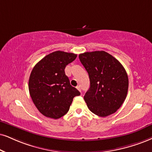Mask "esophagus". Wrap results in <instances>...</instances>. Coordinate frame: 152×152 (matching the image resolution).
Returning a JSON list of instances; mask_svg holds the SVG:
<instances>
[{
  "label": "esophagus",
  "mask_w": 152,
  "mask_h": 152,
  "mask_svg": "<svg viewBox=\"0 0 152 152\" xmlns=\"http://www.w3.org/2000/svg\"><path fill=\"white\" fill-rule=\"evenodd\" d=\"M76 88L80 91V92H81V87H80V86H77V87Z\"/></svg>",
  "instance_id": "1"
}]
</instances>
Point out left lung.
<instances>
[{
  "label": "left lung",
  "mask_w": 152,
  "mask_h": 152,
  "mask_svg": "<svg viewBox=\"0 0 152 152\" xmlns=\"http://www.w3.org/2000/svg\"><path fill=\"white\" fill-rule=\"evenodd\" d=\"M87 71L90 87L84 99L93 113L106 117L116 112L126 98L128 77L121 63L104 50L79 55Z\"/></svg>",
  "instance_id": "1"
}]
</instances>
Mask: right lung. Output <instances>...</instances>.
Listing matches in <instances>:
<instances>
[{
  "instance_id": "add662e5",
  "label": "right lung",
  "mask_w": 152,
  "mask_h": 152,
  "mask_svg": "<svg viewBox=\"0 0 152 152\" xmlns=\"http://www.w3.org/2000/svg\"><path fill=\"white\" fill-rule=\"evenodd\" d=\"M76 58L77 54L57 50L45 56L31 70L29 94L37 109L46 117L61 118L69 110L73 98L80 95L65 73L66 65Z\"/></svg>"
}]
</instances>
